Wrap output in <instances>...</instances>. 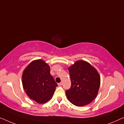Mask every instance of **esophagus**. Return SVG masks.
Here are the masks:
<instances>
[{
	"label": "esophagus",
	"instance_id": "1",
	"mask_svg": "<svg viewBox=\"0 0 124 124\" xmlns=\"http://www.w3.org/2000/svg\"><path fill=\"white\" fill-rule=\"evenodd\" d=\"M62 82H60V83H59V84H58V85H59V86H62Z\"/></svg>",
	"mask_w": 124,
	"mask_h": 124
}]
</instances>
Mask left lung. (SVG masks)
<instances>
[{
    "instance_id": "obj_1",
    "label": "left lung",
    "mask_w": 124,
    "mask_h": 124,
    "mask_svg": "<svg viewBox=\"0 0 124 124\" xmlns=\"http://www.w3.org/2000/svg\"><path fill=\"white\" fill-rule=\"evenodd\" d=\"M70 88L65 91L69 101L76 106L90 103L97 96L101 78L97 70L89 62H76L68 69Z\"/></svg>"
}]
</instances>
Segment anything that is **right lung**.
I'll list each match as a JSON object with an SVG mask.
<instances>
[{"mask_svg":"<svg viewBox=\"0 0 124 124\" xmlns=\"http://www.w3.org/2000/svg\"><path fill=\"white\" fill-rule=\"evenodd\" d=\"M23 89L30 99L45 103L52 98L57 86L50 74V67L42 60L30 62L22 77Z\"/></svg>","mask_w":124,"mask_h":124,"instance_id":"obj_1","label":"right lung"}]
</instances>
